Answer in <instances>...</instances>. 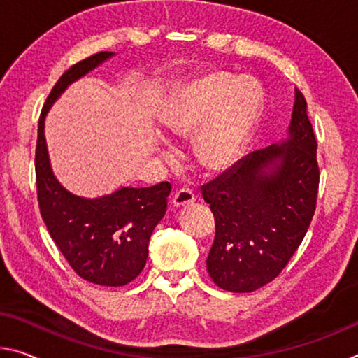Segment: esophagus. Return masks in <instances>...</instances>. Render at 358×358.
Wrapping results in <instances>:
<instances>
[{
    "mask_svg": "<svg viewBox=\"0 0 358 358\" xmlns=\"http://www.w3.org/2000/svg\"><path fill=\"white\" fill-rule=\"evenodd\" d=\"M194 202H196V194L188 188L175 192L173 199H172V203L175 207H186V206H191V203H194Z\"/></svg>",
    "mask_w": 358,
    "mask_h": 358,
    "instance_id": "esophagus-1",
    "label": "esophagus"
}]
</instances>
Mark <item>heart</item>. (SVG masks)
<instances>
[{
    "instance_id": "obj_1",
    "label": "heart",
    "mask_w": 358,
    "mask_h": 358,
    "mask_svg": "<svg viewBox=\"0 0 358 358\" xmlns=\"http://www.w3.org/2000/svg\"><path fill=\"white\" fill-rule=\"evenodd\" d=\"M261 111L263 90L257 81L217 71L177 89L164 126L178 141L197 135L196 159L210 172H221L242 157Z\"/></svg>"
}]
</instances>
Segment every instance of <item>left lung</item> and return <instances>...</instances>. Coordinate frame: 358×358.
Masks as SVG:
<instances>
[{"instance_id":"obj_1","label":"left lung","mask_w":358,"mask_h":358,"mask_svg":"<svg viewBox=\"0 0 358 358\" xmlns=\"http://www.w3.org/2000/svg\"><path fill=\"white\" fill-rule=\"evenodd\" d=\"M306 110L304 95L294 89L288 137L202 186L215 217L207 271L223 290L250 293L274 280L308 232L320 175Z\"/></svg>"}]
</instances>
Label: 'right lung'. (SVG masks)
Instances as JSON below:
<instances>
[{"label": "right lung", "instance_id": "obj_1", "mask_svg": "<svg viewBox=\"0 0 358 358\" xmlns=\"http://www.w3.org/2000/svg\"><path fill=\"white\" fill-rule=\"evenodd\" d=\"M113 55H90L68 68L55 83L38 122L35 169L39 212L73 271L97 285L122 287L145 268L150 237L166 215L172 186L162 181L150 188L122 186L111 194L94 199L76 196L55 178L44 137V119L55 100L71 83Z\"/></svg>", "mask_w": 358, "mask_h": 358}]
</instances>
